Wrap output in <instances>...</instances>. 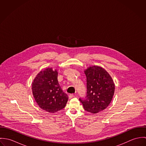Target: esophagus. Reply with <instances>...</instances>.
<instances>
[{
	"mask_svg": "<svg viewBox=\"0 0 146 146\" xmlns=\"http://www.w3.org/2000/svg\"><path fill=\"white\" fill-rule=\"evenodd\" d=\"M74 95L73 94H69V95H68V98H69L70 99H71V98H73V97H74Z\"/></svg>",
	"mask_w": 146,
	"mask_h": 146,
	"instance_id": "esophagus-1",
	"label": "esophagus"
}]
</instances>
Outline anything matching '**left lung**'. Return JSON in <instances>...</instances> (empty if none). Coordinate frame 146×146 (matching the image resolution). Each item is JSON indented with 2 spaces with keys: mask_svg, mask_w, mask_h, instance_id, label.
Segmentation results:
<instances>
[{
  "mask_svg": "<svg viewBox=\"0 0 146 146\" xmlns=\"http://www.w3.org/2000/svg\"><path fill=\"white\" fill-rule=\"evenodd\" d=\"M86 77V96L79 100L84 108L91 113H97L107 107L112 101L115 84L103 68L93 66L85 71Z\"/></svg>",
  "mask_w": 146,
  "mask_h": 146,
  "instance_id": "8db88e82",
  "label": "left lung"
}]
</instances>
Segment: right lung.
I'll list each match as a JSON object with an SVG mask.
<instances>
[{
    "instance_id": "1",
    "label": "right lung",
    "mask_w": 146,
    "mask_h": 146,
    "mask_svg": "<svg viewBox=\"0 0 146 146\" xmlns=\"http://www.w3.org/2000/svg\"><path fill=\"white\" fill-rule=\"evenodd\" d=\"M58 72L48 68L38 74L32 85L34 98L45 111L54 113L64 108L68 97L58 81Z\"/></svg>"
}]
</instances>
